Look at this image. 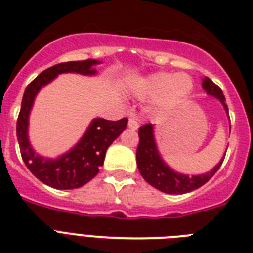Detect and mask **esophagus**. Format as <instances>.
Listing matches in <instances>:
<instances>
[{"instance_id": "obj_1", "label": "esophagus", "mask_w": 253, "mask_h": 253, "mask_svg": "<svg viewBox=\"0 0 253 253\" xmlns=\"http://www.w3.org/2000/svg\"><path fill=\"white\" fill-rule=\"evenodd\" d=\"M128 128H131V130H137L139 128V122L135 118H130L128 120Z\"/></svg>"}]
</instances>
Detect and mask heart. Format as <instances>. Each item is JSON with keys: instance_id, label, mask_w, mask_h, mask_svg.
I'll return each instance as SVG.
<instances>
[{"instance_id": "1", "label": "heart", "mask_w": 253, "mask_h": 253, "mask_svg": "<svg viewBox=\"0 0 253 253\" xmlns=\"http://www.w3.org/2000/svg\"><path fill=\"white\" fill-rule=\"evenodd\" d=\"M194 88V82L187 74L155 73L141 80L139 93L143 97H157L161 109H173L187 100Z\"/></svg>"}]
</instances>
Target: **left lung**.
Segmentation results:
<instances>
[{"mask_svg":"<svg viewBox=\"0 0 253 253\" xmlns=\"http://www.w3.org/2000/svg\"><path fill=\"white\" fill-rule=\"evenodd\" d=\"M203 89L207 94L213 96L222 104L225 112L229 116V109L226 105V100L223 96L222 91L218 85H215L208 77L203 79ZM226 155V152H225ZM223 159L213 168L211 171L199 175H188L182 174L171 169L161 157L159 148L156 144L155 133H153V125L148 123L139 128V145L136 149V162L137 169L140 171L141 176L144 178L145 182L155 187L161 192L170 195H182L196 190L203 184L208 182L222 165Z\"/></svg>","mask_w":253,"mask_h":253,"instance_id":"8db88e82","label":"left lung"}]
</instances>
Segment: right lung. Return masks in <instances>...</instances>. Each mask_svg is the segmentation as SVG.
Returning a JSON list of instances; mask_svg holds the SVG:
<instances>
[{
    "mask_svg": "<svg viewBox=\"0 0 253 253\" xmlns=\"http://www.w3.org/2000/svg\"><path fill=\"white\" fill-rule=\"evenodd\" d=\"M98 63L101 62L97 59H85L58 63L49 67L28 84L22 98V108L16 122V136L22 159L28 170L39 180L57 190L79 188L93 179L104 164L108 148L126 130L128 120L122 118L120 121H108L94 118L80 140L70 151L58 156L57 159H49L36 153L30 143L28 125L31 110L41 88L48 85L59 74L96 75L97 70L94 66Z\"/></svg>",
    "mask_w": 253,
    "mask_h": 253,
    "instance_id": "add662e5",
    "label": "right lung"
}]
</instances>
